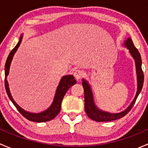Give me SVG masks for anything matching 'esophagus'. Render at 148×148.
Here are the masks:
<instances>
[{"instance_id":"34e87169","label":"esophagus","mask_w":148,"mask_h":148,"mask_svg":"<svg viewBox=\"0 0 148 148\" xmlns=\"http://www.w3.org/2000/svg\"><path fill=\"white\" fill-rule=\"evenodd\" d=\"M74 76L77 80L80 79L84 76V72L81 70H76L74 72Z\"/></svg>"}]
</instances>
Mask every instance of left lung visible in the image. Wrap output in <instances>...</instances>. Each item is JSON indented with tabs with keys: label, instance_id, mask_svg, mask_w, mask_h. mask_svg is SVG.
Returning <instances> with one entry per match:
<instances>
[{
	"label": "left lung",
	"instance_id": "obj_1",
	"mask_svg": "<svg viewBox=\"0 0 148 148\" xmlns=\"http://www.w3.org/2000/svg\"><path fill=\"white\" fill-rule=\"evenodd\" d=\"M125 45L129 49L131 55L135 61L137 75H138V92H137L136 96L130 104V105L129 106V107L122 112L111 114V113L101 111L99 109L97 108V107L94 104L93 96H92L90 86L87 83V82L85 81L84 79H82V86L84 87V92L85 112L89 118L97 121V122H109V121L117 120V119H120L126 115L135 104V101L143 88V82H144V74H143V71L142 69V59L140 52L138 51V49L134 46L133 42L130 38H129L125 41Z\"/></svg>",
	"mask_w": 148,
	"mask_h": 148
}]
</instances>
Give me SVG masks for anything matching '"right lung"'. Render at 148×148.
I'll list each match as a JSON object with an SVG mask.
<instances>
[{
	"label": "right lung",
	"instance_id": "add662e5",
	"mask_svg": "<svg viewBox=\"0 0 148 148\" xmlns=\"http://www.w3.org/2000/svg\"><path fill=\"white\" fill-rule=\"evenodd\" d=\"M22 38L23 37L21 36L20 39H19L18 43L17 44V45L15 46L13 49L11 50V51L10 52L9 55H8V58H7L6 62H5V90H6L7 95H8V97L10 99L13 104H14L15 107H16V109L18 110V111L27 120L32 121V122H47V121H50L53 120V118L57 116V114H59V112L61 110V107H62V102L63 100V98L64 97L66 92L68 91V89L71 87L72 85L75 84L77 83V81L75 80L74 77L72 75H68V76H64V77H62V79H61L60 82H59V86H58L57 89H56V95H55L54 99H53V102L52 103V104L51 105V107H49L48 110H46V111L42 112L41 113H30L28 112L25 111L23 109L21 108L16 102L13 100V99L12 98L11 95L9 91V87H8V83L7 82L6 77L8 76V73H9V69H10V65L11 63L12 59H13V56L14 55V53H16V51H17L18 48L20 46L21 43Z\"/></svg>",
	"mask_w": 148,
	"mask_h": 148
}]
</instances>
